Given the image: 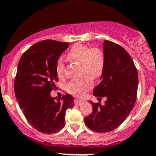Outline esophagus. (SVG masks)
Segmentation results:
<instances>
[{"label": "esophagus", "instance_id": "esophagus-1", "mask_svg": "<svg viewBox=\"0 0 156 156\" xmlns=\"http://www.w3.org/2000/svg\"><path fill=\"white\" fill-rule=\"evenodd\" d=\"M83 102H84V101H83V100H80V99H75V104L76 105H80L82 104Z\"/></svg>", "mask_w": 156, "mask_h": 156}]
</instances>
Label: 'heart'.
Wrapping results in <instances>:
<instances>
[{
	"label": "heart",
	"instance_id": "b5f03b06",
	"mask_svg": "<svg viewBox=\"0 0 156 156\" xmlns=\"http://www.w3.org/2000/svg\"><path fill=\"white\" fill-rule=\"evenodd\" d=\"M68 58L81 64V73L85 75L82 78L71 81L67 86L68 92L81 97L93 86V79L98 78L102 75L105 62L104 52L98 48L76 44L68 52ZM65 68L63 58L59 57L55 66L58 77L65 75Z\"/></svg>",
	"mask_w": 156,
	"mask_h": 156
}]
</instances>
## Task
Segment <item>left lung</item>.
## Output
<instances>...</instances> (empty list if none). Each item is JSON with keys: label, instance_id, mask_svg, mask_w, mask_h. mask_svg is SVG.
<instances>
[{"label": "left lung", "instance_id": "1", "mask_svg": "<svg viewBox=\"0 0 156 156\" xmlns=\"http://www.w3.org/2000/svg\"><path fill=\"white\" fill-rule=\"evenodd\" d=\"M105 68L100 83L93 95L104 105L90 101L92 112L85 118V124L96 132H108L119 127L130 114L135 105L138 91V72L126 49L111 41L105 40Z\"/></svg>", "mask_w": 156, "mask_h": 156}]
</instances>
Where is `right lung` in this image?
<instances>
[{
    "instance_id": "right-lung-1",
    "label": "right lung",
    "mask_w": 156,
    "mask_h": 156,
    "mask_svg": "<svg viewBox=\"0 0 156 156\" xmlns=\"http://www.w3.org/2000/svg\"><path fill=\"white\" fill-rule=\"evenodd\" d=\"M69 43L43 40L32 45L19 61L14 79V92L27 122L36 130L53 134L65 127L66 110L74 106L69 94L56 99L51 91L58 81L55 66Z\"/></svg>"
}]
</instances>
